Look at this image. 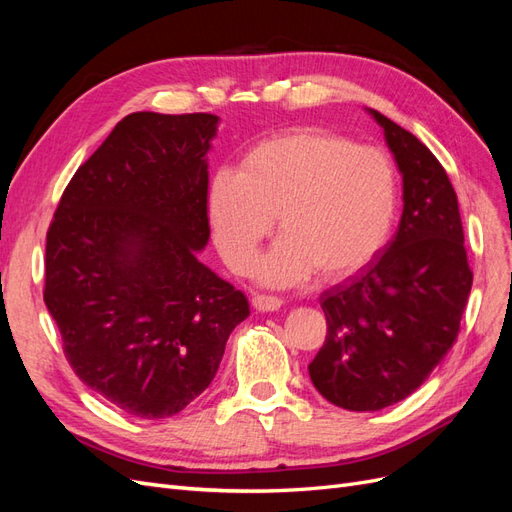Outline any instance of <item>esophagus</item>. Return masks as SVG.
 <instances>
[{
  "label": "esophagus",
  "mask_w": 512,
  "mask_h": 512,
  "mask_svg": "<svg viewBox=\"0 0 512 512\" xmlns=\"http://www.w3.org/2000/svg\"><path fill=\"white\" fill-rule=\"evenodd\" d=\"M252 307L256 309V312H277V309L282 307V299L269 297V294H254Z\"/></svg>",
  "instance_id": "obj_1"
}]
</instances>
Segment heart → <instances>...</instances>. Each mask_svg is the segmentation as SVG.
<instances>
[{
	"instance_id": "heart-1",
	"label": "heart",
	"mask_w": 512,
	"mask_h": 512,
	"mask_svg": "<svg viewBox=\"0 0 512 512\" xmlns=\"http://www.w3.org/2000/svg\"><path fill=\"white\" fill-rule=\"evenodd\" d=\"M395 211L389 156L318 128L265 138L245 151L239 173L220 168L207 185L211 237L230 271H250L277 218L282 237L254 267L271 288L363 269L389 241Z\"/></svg>"
}]
</instances>
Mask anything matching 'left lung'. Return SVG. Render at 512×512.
Segmentation results:
<instances>
[{
    "instance_id": "1",
    "label": "left lung",
    "mask_w": 512,
    "mask_h": 512,
    "mask_svg": "<svg viewBox=\"0 0 512 512\" xmlns=\"http://www.w3.org/2000/svg\"><path fill=\"white\" fill-rule=\"evenodd\" d=\"M404 188V211L382 254L322 292L327 339L309 363L316 391L352 412L412 395L451 350L472 290L457 194L436 156L374 108Z\"/></svg>"
}]
</instances>
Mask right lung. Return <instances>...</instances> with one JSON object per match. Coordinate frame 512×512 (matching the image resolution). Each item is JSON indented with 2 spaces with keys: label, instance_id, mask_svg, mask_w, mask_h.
<instances>
[{
  "label": "right lung",
  "instance_id": "add662e5",
  "mask_svg": "<svg viewBox=\"0 0 512 512\" xmlns=\"http://www.w3.org/2000/svg\"><path fill=\"white\" fill-rule=\"evenodd\" d=\"M220 117L132 113L79 170L46 232L44 303L91 391L136 418L203 393L245 294L198 260Z\"/></svg>",
  "mask_w": 512,
  "mask_h": 512
}]
</instances>
